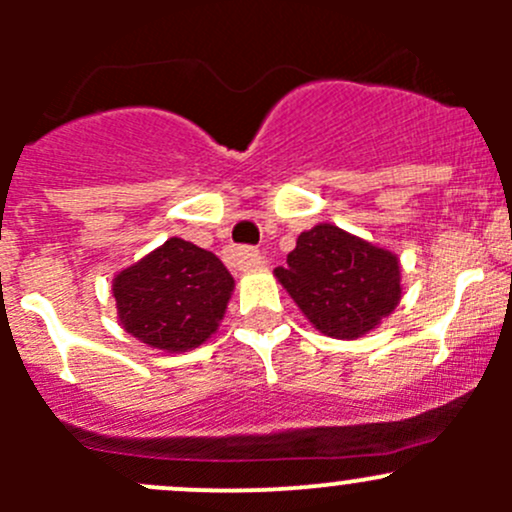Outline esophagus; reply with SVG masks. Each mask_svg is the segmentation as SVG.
<instances>
[{
  "instance_id": "esophagus-1",
  "label": "esophagus",
  "mask_w": 512,
  "mask_h": 512,
  "mask_svg": "<svg viewBox=\"0 0 512 512\" xmlns=\"http://www.w3.org/2000/svg\"><path fill=\"white\" fill-rule=\"evenodd\" d=\"M262 255L260 250H255V247H232L230 250V265L235 267V270H242V272H252L257 270V267H262Z\"/></svg>"
}]
</instances>
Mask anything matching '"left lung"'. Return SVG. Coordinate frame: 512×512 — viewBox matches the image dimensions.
Instances as JSON below:
<instances>
[{
	"instance_id": "8db88e82",
	"label": "left lung",
	"mask_w": 512,
	"mask_h": 512,
	"mask_svg": "<svg viewBox=\"0 0 512 512\" xmlns=\"http://www.w3.org/2000/svg\"><path fill=\"white\" fill-rule=\"evenodd\" d=\"M275 277L304 317L334 339L364 337L401 299L399 257L332 223L302 232Z\"/></svg>"
}]
</instances>
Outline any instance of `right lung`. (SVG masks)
<instances>
[{"mask_svg":"<svg viewBox=\"0 0 512 512\" xmlns=\"http://www.w3.org/2000/svg\"><path fill=\"white\" fill-rule=\"evenodd\" d=\"M235 280L213 252L180 237L113 277L121 327L163 352L208 342L223 319Z\"/></svg>","mask_w":512,"mask_h":512,"instance_id":"add662e5","label":"right lung"}]
</instances>
